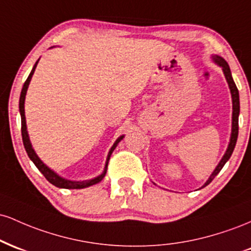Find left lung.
<instances>
[{"label": "left lung", "instance_id": "8db88e82", "mask_svg": "<svg viewBox=\"0 0 251 251\" xmlns=\"http://www.w3.org/2000/svg\"><path fill=\"white\" fill-rule=\"evenodd\" d=\"M211 57H212V61H214L216 65H218L220 67H222V71H223L224 76H226L227 85H229L230 93H231V99H232V123H231V134H230V142H229V145H227L226 153H224L223 157H222V159L220 160V163H218V165L216 166L214 172L210 175L208 180L205 181V184H204L201 188L209 185L216 176L220 174V171L223 169V166L226 165V163L227 162V160L230 159L232 152H234L236 142H237V137H238V116H240V94H238V89H237V87H236L235 81H234V79H232V75H231V71H230L229 65H227V62L226 61V60H224L223 57L220 55H212Z\"/></svg>", "mask_w": 251, "mask_h": 251}]
</instances>
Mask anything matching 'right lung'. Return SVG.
I'll return each mask as SVG.
<instances>
[{
	"label": "right lung",
	"mask_w": 251,
	"mask_h": 251,
	"mask_svg": "<svg viewBox=\"0 0 251 251\" xmlns=\"http://www.w3.org/2000/svg\"><path fill=\"white\" fill-rule=\"evenodd\" d=\"M37 62H39V60H37V61L35 62V65H34L33 70H31V72H30L29 76L27 77V80H25L24 87H22L21 96H20V103H19L20 116H21L22 140H24V145H25V151H27L28 157L30 158L31 162L35 164V166H36L37 169H39V171L41 172L43 176H45L46 179L50 181V183L53 184V185H55L56 188H61V189H85V188H88V186L94 185V184H98V183H99V181L102 180L103 177H105L106 171H107L108 160H109V157H111L112 152L114 151V149L117 148L118 144L122 142L123 138L125 137V135H120V137L116 140V143L113 144V146H112L111 150H109V152H108V154H107V158H106V164H105V168H103L102 174L99 175V176H97V177L92 178V179H86V180H70V179H66V178H63V177H61V176L57 175L56 172L53 171V170H51L50 168H48V166L46 165V164L43 163L41 159H40L39 155L36 154V152L34 151L33 146H31V143H30V139H29V134H28V131H27V124H25V94H27V89H28V86H29V83H30L31 76H33L34 72H35Z\"/></svg>",
	"instance_id": "add662e5"
}]
</instances>
